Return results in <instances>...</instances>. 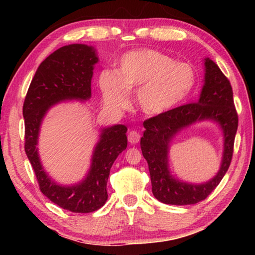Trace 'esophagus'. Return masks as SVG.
I'll return each mask as SVG.
<instances>
[{
  "instance_id": "esophagus-1",
  "label": "esophagus",
  "mask_w": 255,
  "mask_h": 255,
  "mask_svg": "<svg viewBox=\"0 0 255 255\" xmlns=\"http://www.w3.org/2000/svg\"><path fill=\"white\" fill-rule=\"evenodd\" d=\"M139 139H140L139 132L136 131V130L129 131V133H128V141H129V143H130V144H137L138 141H139Z\"/></svg>"
}]
</instances>
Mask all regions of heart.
Here are the masks:
<instances>
[{
  "label": "heart",
  "instance_id": "1",
  "mask_svg": "<svg viewBox=\"0 0 255 255\" xmlns=\"http://www.w3.org/2000/svg\"><path fill=\"white\" fill-rule=\"evenodd\" d=\"M195 82L191 66L152 49L130 51L119 60L116 72L105 70L98 79L108 108L124 109L128 93L136 90L137 107L149 116L173 109L188 97Z\"/></svg>",
  "mask_w": 255,
  "mask_h": 255
}]
</instances>
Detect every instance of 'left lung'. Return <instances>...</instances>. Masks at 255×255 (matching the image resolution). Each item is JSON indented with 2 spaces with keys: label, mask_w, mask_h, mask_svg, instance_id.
Listing matches in <instances>:
<instances>
[{
  "label": "left lung",
  "mask_w": 255,
  "mask_h": 255,
  "mask_svg": "<svg viewBox=\"0 0 255 255\" xmlns=\"http://www.w3.org/2000/svg\"><path fill=\"white\" fill-rule=\"evenodd\" d=\"M200 98L157 115L144 122L140 148L147 161L152 192L158 201L167 205H193L206 199L221 182L230 167L239 117L234 106L232 85L217 64L205 58V80ZM211 120L223 131L224 148L221 167L213 179L204 184H190L174 178L168 167L171 139L182 128L198 121Z\"/></svg>",
  "instance_id": "8db88e82"
}]
</instances>
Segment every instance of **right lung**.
Here are the masks:
<instances>
[{"instance_id": "right-lung-1", "label": "right lung", "mask_w": 255, "mask_h": 255, "mask_svg": "<svg viewBox=\"0 0 255 255\" xmlns=\"http://www.w3.org/2000/svg\"><path fill=\"white\" fill-rule=\"evenodd\" d=\"M99 62L92 46L73 44L50 54L36 71L23 103L24 150L37 176L40 191L63 209L92 213L106 204L107 182L112 164L127 147V127L115 125L101 129L85 178L72 185L56 183L46 173L38 154V137L51 107L64 101L91 98L94 65Z\"/></svg>"}]
</instances>
